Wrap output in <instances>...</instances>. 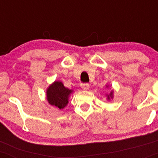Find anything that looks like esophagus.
I'll return each instance as SVG.
<instances>
[{"instance_id": "obj_1", "label": "esophagus", "mask_w": 158, "mask_h": 158, "mask_svg": "<svg viewBox=\"0 0 158 158\" xmlns=\"http://www.w3.org/2000/svg\"><path fill=\"white\" fill-rule=\"evenodd\" d=\"M80 86L83 90H88L89 88V84L88 83H81Z\"/></svg>"}]
</instances>
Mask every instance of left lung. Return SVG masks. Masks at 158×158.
<instances>
[{"label": "left lung", "instance_id": "8db88e82", "mask_svg": "<svg viewBox=\"0 0 158 158\" xmlns=\"http://www.w3.org/2000/svg\"><path fill=\"white\" fill-rule=\"evenodd\" d=\"M107 97H108V100H110V98H111V99H112V98H113V91L110 92L109 95H107Z\"/></svg>", "mask_w": 158, "mask_h": 158}]
</instances>
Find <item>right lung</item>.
I'll return each mask as SVG.
<instances>
[{"instance_id": "add662e5", "label": "right lung", "mask_w": 158, "mask_h": 158, "mask_svg": "<svg viewBox=\"0 0 158 158\" xmlns=\"http://www.w3.org/2000/svg\"><path fill=\"white\" fill-rule=\"evenodd\" d=\"M73 90L65 88L61 81H56L47 90V99L49 104L59 109H63L68 105V99Z\"/></svg>"}]
</instances>
